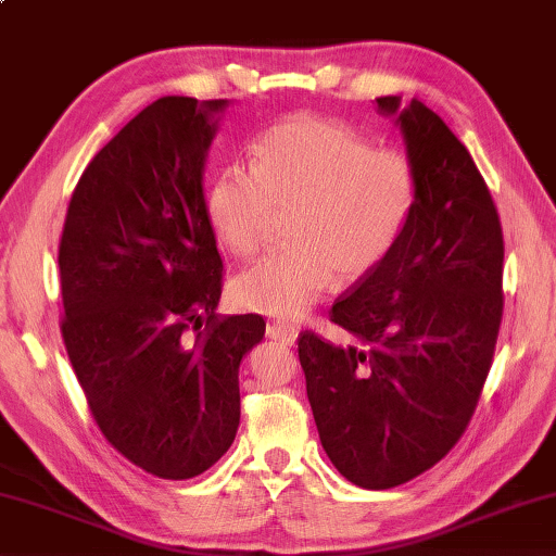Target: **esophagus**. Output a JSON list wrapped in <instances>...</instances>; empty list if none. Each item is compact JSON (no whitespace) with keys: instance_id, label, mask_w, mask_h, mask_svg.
<instances>
[{"instance_id":"esophagus-1","label":"esophagus","mask_w":556,"mask_h":556,"mask_svg":"<svg viewBox=\"0 0 556 556\" xmlns=\"http://www.w3.org/2000/svg\"><path fill=\"white\" fill-rule=\"evenodd\" d=\"M268 337L276 339L278 343L292 345L298 339V329L290 327V324H282V321H270L268 324Z\"/></svg>"}]
</instances>
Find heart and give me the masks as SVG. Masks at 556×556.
Wrapping results in <instances>:
<instances>
[{"mask_svg": "<svg viewBox=\"0 0 556 556\" xmlns=\"http://www.w3.org/2000/svg\"><path fill=\"white\" fill-rule=\"evenodd\" d=\"M418 195L404 150L372 148L351 125L288 115L251 144V166L229 164L207 188V215L232 254L251 258L290 213V247L235 280L249 309L302 317L337 274L358 280L400 247Z\"/></svg>", "mask_w": 556, "mask_h": 556, "instance_id": "1", "label": "heart"}]
</instances>
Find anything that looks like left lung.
Here are the masks:
<instances>
[{
	"instance_id": "obj_1",
	"label": "left lung",
	"mask_w": 556,
	"mask_h": 556,
	"mask_svg": "<svg viewBox=\"0 0 556 556\" xmlns=\"http://www.w3.org/2000/svg\"><path fill=\"white\" fill-rule=\"evenodd\" d=\"M396 115L418 179L406 235L329 309L353 345L314 331L298 355L319 441L363 489L424 475L465 435L504 317V232L477 164L421 101L375 99Z\"/></svg>"
}]
</instances>
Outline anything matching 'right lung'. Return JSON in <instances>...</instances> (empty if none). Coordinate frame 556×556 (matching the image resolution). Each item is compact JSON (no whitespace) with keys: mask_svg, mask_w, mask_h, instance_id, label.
I'll return each mask as SVG.
<instances>
[{"mask_svg":"<svg viewBox=\"0 0 556 556\" xmlns=\"http://www.w3.org/2000/svg\"><path fill=\"white\" fill-rule=\"evenodd\" d=\"M225 99L162 97L103 144L58 244L60 333L93 421L135 467L191 479L232 445L261 314H217L203 162Z\"/></svg>","mask_w":556,"mask_h":556,"instance_id":"obj_1","label":"right lung"}]
</instances>
